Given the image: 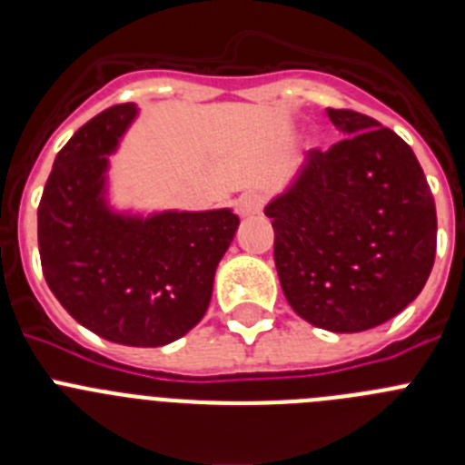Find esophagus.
<instances>
[{"label":"esophagus","mask_w":465,"mask_h":465,"mask_svg":"<svg viewBox=\"0 0 465 465\" xmlns=\"http://www.w3.org/2000/svg\"><path fill=\"white\" fill-rule=\"evenodd\" d=\"M235 209H237V213H240V219H252V216L261 213V209H262L261 195H256V193H244V195L237 200Z\"/></svg>","instance_id":"34e87169"}]
</instances>
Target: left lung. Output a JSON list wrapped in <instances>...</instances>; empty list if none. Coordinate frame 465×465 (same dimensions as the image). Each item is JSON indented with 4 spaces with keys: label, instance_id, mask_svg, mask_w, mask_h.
Here are the masks:
<instances>
[{
    "label": "left lung",
    "instance_id": "obj_1",
    "mask_svg": "<svg viewBox=\"0 0 465 465\" xmlns=\"http://www.w3.org/2000/svg\"><path fill=\"white\" fill-rule=\"evenodd\" d=\"M344 134L307 151L265 204L289 305L331 332L389 322L421 293L435 261V203L417 155L389 127L328 109Z\"/></svg>",
    "mask_w": 465,
    "mask_h": 465
}]
</instances>
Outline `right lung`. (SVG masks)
I'll list each match as a JSON object with an SVG mask.
<instances>
[{
    "label": "right lung",
    "instance_id": "obj_1",
    "mask_svg": "<svg viewBox=\"0 0 465 465\" xmlns=\"http://www.w3.org/2000/svg\"><path fill=\"white\" fill-rule=\"evenodd\" d=\"M139 116L109 106L55 155L41 195L39 256L48 289L94 335L163 347L200 323L235 237L232 209L134 212L111 200V160Z\"/></svg>",
    "mask_w": 465,
    "mask_h": 465
}]
</instances>
